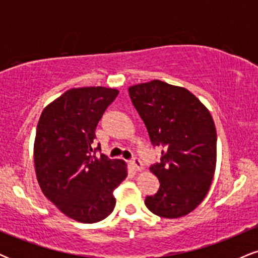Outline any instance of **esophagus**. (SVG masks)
<instances>
[{"label":"esophagus","mask_w":258,"mask_h":258,"mask_svg":"<svg viewBox=\"0 0 258 258\" xmlns=\"http://www.w3.org/2000/svg\"><path fill=\"white\" fill-rule=\"evenodd\" d=\"M130 164H131V166H132L133 170H136V171H142V170H143V162H142L138 158H133L131 160V162H130Z\"/></svg>","instance_id":"esophagus-1"}]
</instances>
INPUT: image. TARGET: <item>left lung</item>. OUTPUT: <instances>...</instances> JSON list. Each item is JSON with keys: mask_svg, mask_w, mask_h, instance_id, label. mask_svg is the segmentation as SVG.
Instances as JSON below:
<instances>
[{"mask_svg": "<svg viewBox=\"0 0 258 258\" xmlns=\"http://www.w3.org/2000/svg\"><path fill=\"white\" fill-rule=\"evenodd\" d=\"M130 97L154 147L164 149L150 166L159 178L146 206L164 218L188 215L206 197L216 168L217 135L211 114L188 90L154 81L132 86Z\"/></svg>", "mask_w": 258, "mask_h": 258, "instance_id": "left-lung-1", "label": "left lung"}]
</instances>
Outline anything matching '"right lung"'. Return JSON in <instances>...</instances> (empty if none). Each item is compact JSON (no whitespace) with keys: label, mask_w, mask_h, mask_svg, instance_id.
Listing matches in <instances>:
<instances>
[{"label":"right lung","mask_w":258,"mask_h":258,"mask_svg":"<svg viewBox=\"0 0 258 258\" xmlns=\"http://www.w3.org/2000/svg\"><path fill=\"white\" fill-rule=\"evenodd\" d=\"M119 91L69 90L43 109L34 147L38 184L47 199L73 220L94 223L115 207L114 190L126 178L125 162L93 148L96 128Z\"/></svg>","instance_id":"1"}]
</instances>
